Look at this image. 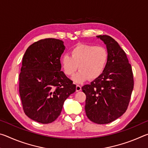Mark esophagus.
Returning a JSON list of instances; mask_svg holds the SVG:
<instances>
[{
  "mask_svg": "<svg viewBox=\"0 0 148 148\" xmlns=\"http://www.w3.org/2000/svg\"><path fill=\"white\" fill-rule=\"evenodd\" d=\"M76 91H81V90H82V87L80 86H79V85H77L76 87Z\"/></svg>",
  "mask_w": 148,
  "mask_h": 148,
  "instance_id": "esophagus-1",
  "label": "esophagus"
}]
</instances>
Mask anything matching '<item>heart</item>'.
<instances>
[{
    "label": "heart",
    "mask_w": 148,
    "mask_h": 148,
    "mask_svg": "<svg viewBox=\"0 0 148 148\" xmlns=\"http://www.w3.org/2000/svg\"><path fill=\"white\" fill-rule=\"evenodd\" d=\"M71 56L64 54L61 64L64 74L72 76L77 70L80 71L74 77L76 83H82L89 78L95 79L102 74L108 61V53L103 46L78 44L72 49Z\"/></svg>",
    "instance_id": "1"
}]
</instances>
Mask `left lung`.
I'll return each instance as SVG.
<instances>
[{"instance_id":"8db88e82","label":"left lung","mask_w":148,"mask_h":148,"mask_svg":"<svg viewBox=\"0 0 148 148\" xmlns=\"http://www.w3.org/2000/svg\"><path fill=\"white\" fill-rule=\"evenodd\" d=\"M106 44L108 61L102 74L82 87L86 95V115L97 124H107L123 114L134 87L133 74L125 52L108 35L97 36Z\"/></svg>"}]
</instances>
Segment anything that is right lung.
<instances>
[{
    "label": "right lung",
    "mask_w": 148,
    "mask_h": 148,
    "mask_svg": "<svg viewBox=\"0 0 148 148\" xmlns=\"http://www.w3.org/2000/svg\"><path fill=\"white\" fill-rule=\"evenodd\" d=\"M63 43L56 38L40 40L23 57L19 78L23 108L29 118L42 124L54 121L65 100L76 91V85L61 71Z\"/></svg>",
    "instance_id": "add662e5"
}]
</instances>
